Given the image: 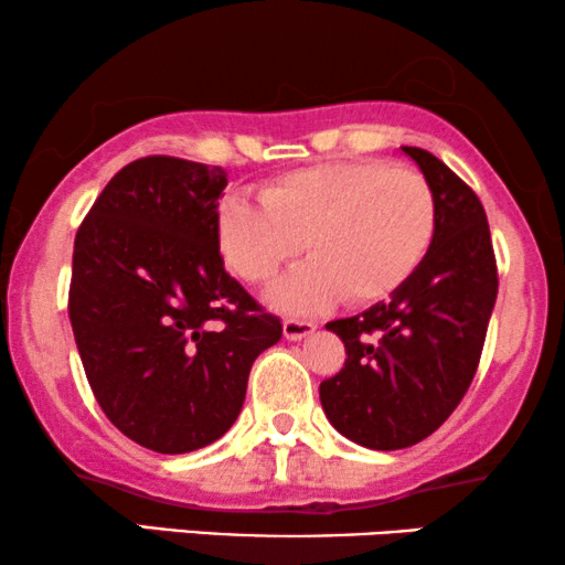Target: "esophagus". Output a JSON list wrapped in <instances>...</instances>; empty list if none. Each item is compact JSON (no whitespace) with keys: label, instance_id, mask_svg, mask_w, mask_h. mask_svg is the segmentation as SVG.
Returning <instances> with one entry per match:
<instances>
[{"label":"esophagus","instance_id":"1","mask_svg":"<svg viewBox=\"0 0 565 565\" xmlns=\"http://www.w3.org/2000/svg\"><path fill=\"white\" fill-rule=\"evenodd\" d=\"M313 331H316L313 321H303V319H285L282 321V334H285V339H290V342H300V339L313 334Z\"/></svg>","mask_w":565,"mask_h":565}]
</instances>
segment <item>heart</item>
<instances>
[{"label":"heart","mask_w":565,"mask_h":565,"mask_svg":"<svg viewBox=\"0 0 565 565\" xmlns=\"http://www.w3.org/2000/svg\"><path fill=\"white\" fill-rule=\"evenodd\" d=\"M435 231L427 177L381 159L296 169L267 182L262 203L226 198L215 221L223 262L246 282L269 280L306 238L313 257L269 288V303L290 313L391 296L427 257Z\"/></svg>","instance_id":"heart-1"}]
</instances>
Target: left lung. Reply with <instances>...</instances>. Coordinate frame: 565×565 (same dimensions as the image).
Returning <instances> with one entry per match:
<instances>
[{"instance_id": "left-lung-1", "label": "left lung", "mask_w": 565, "mask_h": 565, "mask_svg": "<svg viewBox=\"0 0 565 565\" xmlns=\"http://www.w3.org/2000/svg\"><path fill=\"white\" fill-rule=\"evenodd\" d=\"M401 151L435 192V238L391 300L327 323L344 342L347 360L319 388L339 435L370 450L422 443L458 408L481 360L499 292L481 200L435 153L416 146Z\"/></svg>"}]
</instances>
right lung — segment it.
<instances>
[{"label": "right lung", "mask_w": 565, "mask_h": 565, "mask_svg": "<svg viewBox=\"0 0 565 565\" xmlns=\"http://www.w3.org/2000/svg\"><path fill=\"white\" fill-rule=\"evenodd\" d=\"M221 167L130 161L74 238L68 319L107 419L153 452L182 455L226 435L254 360L282 323L223 267L215 236Z\"/></svg>", "instance_id": "right-lung-1"}]
</instances>
